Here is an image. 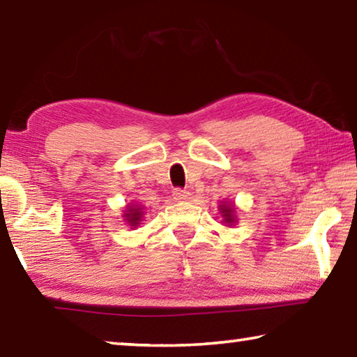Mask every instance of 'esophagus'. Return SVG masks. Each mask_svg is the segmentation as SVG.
Wrapping results in <instances>:
<instances>
[{
    "label": "esophagus",
    "instance_id": "obj_1",
    "mask_svg": "<svg viewBox=\"0 0 357 357\" xmlns=\"http://www.w3.org/2000/svg\"><path fill=\"white\" fill-rule=\"evenodd\" d=\"M190 197V192L189 190H184V189H174L173 190V198L176 202H183L187 200V198Z\"/></svg>",
    "mask_w": 357,
    "mask_h": 357
}]
</instances>
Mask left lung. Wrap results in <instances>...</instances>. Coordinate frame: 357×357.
<instances>
[{
  "mask_svg": "<svg viewBox=\"0 0 357 357\" xmlns=\"http://www.w3.org/2000/svg\"><path fill=\"white\" fill-rule=\"evenodd\" d=\"M220 213L223 217V222L231 225V223L236 222V217H234V206H229V204H220Z\"/></svg>",
  "mask_w": 357,
  "mask_h": 357,
  "instance_id": "obj_1",
  "label": "left lung"
}]
</instances>
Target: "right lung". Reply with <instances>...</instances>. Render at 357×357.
<instances>
[{
  "label": "right lung",
  "mask_w": 357,
  "mask_h": 357,
  "mask_svg": "<svg viewBox=\"0 0 357 357\" xmlns=\"http://www.w3.org/2000/svg\"><path fill=\"white\" fill-rule=\"evenodd\" d=\"M124 217H126V222H128L129 225H130L132 228H134V227L138 225V223L142 222L143 211H142L140 206H138V204H129V206L126 208Z\"/></svg>",
  "instance_id": "obj_1"
}]
</instances>
